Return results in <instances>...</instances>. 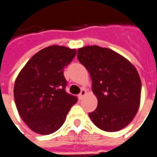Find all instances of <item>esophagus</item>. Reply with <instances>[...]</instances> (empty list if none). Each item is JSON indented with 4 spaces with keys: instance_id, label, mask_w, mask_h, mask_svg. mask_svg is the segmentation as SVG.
<instances>
[{
    "instance_id": "34e87169",
    "label": "esophagus",
    "mask_w": 157,
    "mask_h": 157,
    "mask_svg": "<svg viewBox=\"0 0 157 157\" xmlns=\"http://www.w3.org/2000/svg\"><path fill=\"white\" fill-rule=\"evenodd\" d=\"M85 94H86V90H85V89H82L81 90L80 93L78 95V99L79 100H82L83 99V97H84V96H85Z\"/></svg>"
}]
</instances>
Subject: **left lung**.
<instances>
[{
  "label": "left lung",
  "instance_id": "8db88e82",
  "mask_svg": "<svg viewBox=\"0 0 157 157\" xmlns=\"http://www.w3.org/2000/svg\"><path fill=\"white\" fill-rule=\"evenodd\" d=\"M78 60L90 72L98 101L90 118L101 130H121L132 121L139 107L141 80L138 71L118 53L97 45L79 48Z\"/></svg>",
  "mask_w": 157,
  "mask_h": 157
}]
</instances>
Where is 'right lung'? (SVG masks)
I'll return each instance as SVG.
<instances>
[{
    "instance_id": "1",
    "label": "right lung",
    "mask_w": 157,
    "mask_h": 157,
    "mask_svg": "<svg viewBox=\"0 0 157 157\" xmlns=\"http://www.w3.org/2000/svg\"><path fill=\"white\" fill-rule=\"evenodd\" d=\"M75 49L53 45L31 57L16 78L15 104L27 126L36 133L51 134L63 125L78 98L66 91L63 71Z\"/></svg>"
}]
</instances>
